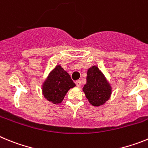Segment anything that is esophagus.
I'll use <instances>...</instances> for the list:
<instances>
[{
  "label": "esophagus",
  "instance_id": "esophagus-1",
  "mask_svg": "<svg viewBox=\"0 0 148 148\" xmlns=\"http://www.w3.org/2000/svg\"><path fill=\"white\" fill-rule=\"evenodd\" d=\"M75 84H76V86H77V87H80L81 86H82V82H81L80 80H78V81H76V82H75Z\"/></svg>",
  "mask_w": 148,
  "mask_h": 148
}]
</instances>
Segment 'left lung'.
Instances as JSON below:
<instances>
[{
  "mask_svg": "<svg viewBox=\"0 0 148 148\" xmlns=\"http://www.w3.org/2000/svg\"><path fill=\"white\" fill-rule=\"evenodd\" d=\"M83 91L90 104L100 106L110 99L111 87L99 68L93 66L87 70V83Z\"/></svg>",
  "mask_w": 148,
  "mask_h": 148,
  "instance_id": "left-lung-1",
  "label": "left lung"
}]
</instances>
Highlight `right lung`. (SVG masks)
I'll return each mask as SVG.
<instances>
[{
  "label": "right lung",
  "mask_w": 148,
  "mask_h": 148,
  "mask_svg": "<svg viewBox=\"0 0 148 148\" xmlns=\"http://www.w3.org/2000/svg\"><path fill=\"white\" fill-rule=\"evenodd\" d=\"M75 86L70 75L60 65L56 66L43 84L44 97L53 104H59L70 88Z\"/></svg>",
  "instance_id": "1"
}]
</instances>
